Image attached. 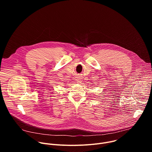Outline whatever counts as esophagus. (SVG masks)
Returning a JSON list of instances; mask_svg holds the SVG:
<instances>
[{
    "label": "esophagus",
    "instance_id": "obj_1",
    "mask_svg": "<svg viewBox=\"0 0 152 152\" xmlns=\"http://www.w3.org/2000/svg\"><path fill=\"white\" fill-rule=\"evenodd\" d=\"M77 80L78 82H80V80Z\"/></svg>",
    "mask_w": 152,
    "mask_h": 152
}]
</instances>
